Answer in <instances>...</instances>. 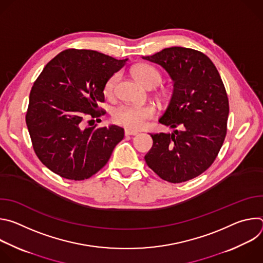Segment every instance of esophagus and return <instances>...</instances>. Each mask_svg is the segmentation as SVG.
<instances>
[{"mask_svg":"<svg viewBox=\"0 0 263 263\" xmlns=\"http://www.w3.org/2000/svg\"><path fill=\"white\" fill-rule=\"evenodd\" d=\"M136 134H138V132L137 131H132V130H125V135L126 136H129V135H136Z\"/></svg>","mask_w":263,"mask_h":263,"instance_id":"obj_1","label":"esophagus"}]
</instances>
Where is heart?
Listing matches in <instances>:
<instances>
[{"mask_svg": "<svg viewBox=\"0 0 263 263\" xmlns=\"http://www.w3.org/2000/svg\"><path fill=\"white\" fill-rule=\"evenodd\" d=\"M134 77L145 87H155L161 82L160 72L152 65L139 63L133 66ZM120 80V73L115 72L106 80L104 84V93L110 97L115 93L117 84ZM155 108L152 105H132L122 104L112 111V119L115 123L130 130H139L146 124V121L154 118Z\"/></svg>", "mask_w": 263, "mask_h": 263, "instance_id": "obj_1", "label": "heart"}]
</instances>
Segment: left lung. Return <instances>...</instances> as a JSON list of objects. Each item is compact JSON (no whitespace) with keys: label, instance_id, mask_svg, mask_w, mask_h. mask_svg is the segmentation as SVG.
Returning a JSON list of instances; mask_svg holds the SVG:
<instances>
[{"label":"left lung","instance_id":"1","mask_svg":"<svg viewBox=\"0 0 263 263\" xmlns=\"http://www.w3.org/2000/svg\"><path fill=\"white\" fill-rule=\"evenodd\" d=\"M142 59L161 65L174 81L159 123L179 128L151 134L153 146L144 160L171 183L194 179L213 163L226 137L229 101L221 78L205 54L189 48H166Z\"/></svg>","mask_w":263,"mask_h":263}]
</instances>
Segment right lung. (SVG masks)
<instances>
[{"label": "right lung", "mask_w": 263, "mask_h": 263, "mask_svg": "<svg viewBox=\"0 0 263 263\" xmlns=\"http://www.w3.org/2000/svg\"><path fill=\"white\" fill-rule=\"evenodd\" d=\"M128 59L91 50L59 53L33 84L26 124L35 154L53 173L80 181L98 173L124 138V129L84 127L86 116L105 115L104 84Z\"/></svg>", "instance_id": "add662e5"}]
</instances>
